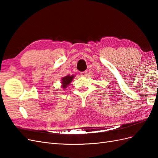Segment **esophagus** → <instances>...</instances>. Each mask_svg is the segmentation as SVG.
Here are the masks:
<instances>
[{
	"label": "esophagus",
	"instance_id": "1",
	"mask_svg": "<svg viewBox=\"0 0 158 158\" xmlns=\"http://www.w3.org/2000/svg\"><path fill=\"white\" fill-rule=\"evenodd\" d=\"M80 74H81V76H87V71L81 72Z\"/></svg>",
	"mask_w": 158,
	"mask_h": 158
}]
</instances>
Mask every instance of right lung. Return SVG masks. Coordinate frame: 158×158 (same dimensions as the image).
<instances>
[{"label": "right lung", "instance_id": "right-lung-1", "mask_svg": "<svg viewBox=\"0 0 158 158\" xmlns=\"http://www.w3.org/2000/svg\"><path fill=\"white\" fill-rule=\"evenodd\" d=\"M74 78V76H66L65 77L62 78V87L63 88H66L67 87V85H69V84L72 82Z\"/></svg>", "mask_w": 158, "mask_h": 158}]
</instances>
